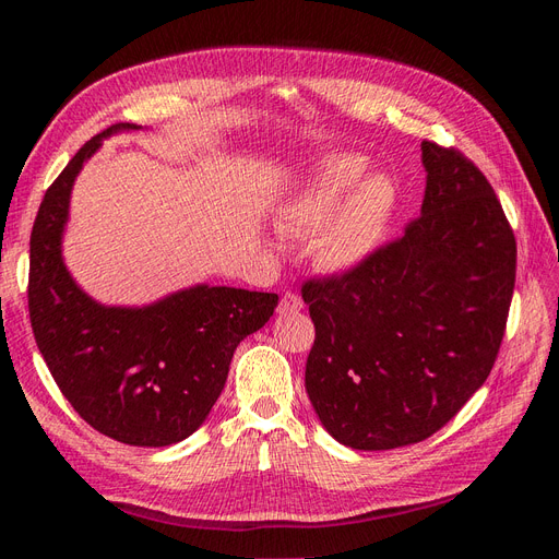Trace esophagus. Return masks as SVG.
<instances>
[{
  "label": "esophagus",
  "instance_id": "34e87169",
  "mask_svg": "<svg viewBox=\"0 0 559 559\" xmlns=\"http://www.w3.org/2000/svg\"><path fill=\"white\" fill-rule=\"evenodd\" d=\"M302 310V298L296 296V294H284L280 306H277V312L280 314H294V312H300Z\"/></svg>",
  "mask_w": 559,
  "mask_h": 559
}]
</instances>
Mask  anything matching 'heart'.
Wrapping results in <instances>:
<instances>
[{"mask_svg":"<svg viewBox=\"0 0 559 559\" xmlns=\"http://www.w3.org/2000/svg\"><path fill=\"white\" fill-rule=\"evenodd\" d=\"M361 154L321 158L277 210L286 238L312 235L314 263L326 273L347 275L378 257L392 230L399 191L392 177L368 173Z\"/></svg>","mask_w":559,"mask_h":559,"instance_id":"obj_1","label":"heart"}]
</instances>
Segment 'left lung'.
<instances>
[{
    "mask_svg": "<svg viewBox=\"0 0 559 559\" xmlns=\"http://www.w3.org/2000/svg\"><path fill=\"white\" fill-rule=\"evenodd\" d=\"M419 218L347 275L310 280L312 408L337 443L394 450L460 413L495 366L515 286L501 202L460 151L421 142Z\"/></svg>",
    "mask_w": 559,
    "mask_h": 559,
    "instance_id": "left-lung-1",
    "label": "left lung"
}]
</instances>
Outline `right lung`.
Here are the masks:
<instances>
[{"label":"right lung","mask_w":559,"mask_h":559,"mask_svg":"<svg viewBox=\"0 0 559 559\" xmlns=\"http://www.w3.org/2000/svg\"><path fill=\"white\" fill-rule=\"evenodd\" d=\"M95 134L50 183L29 238V321L37 347L72 408L93 429L138 448H165L207 419L233 352L265 326L277 294L193 284L148 306H103L62 259L70 198L83 165L118 132Z\"/></svg>","instance_id":"right-lung-1"}]
</instances>
